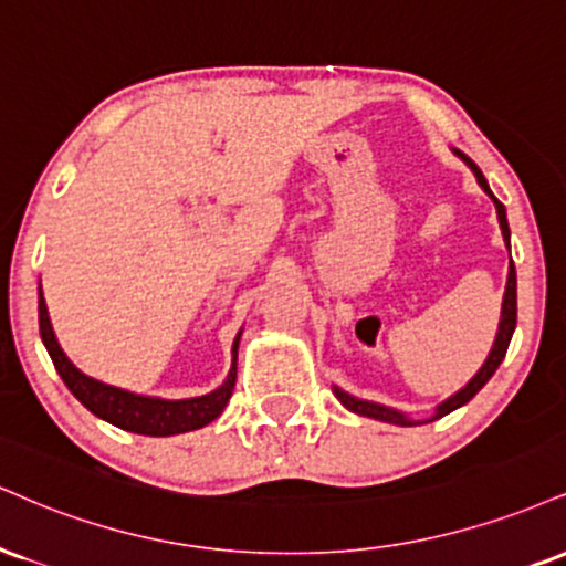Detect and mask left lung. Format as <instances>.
Masks as SVG:
<instances>
[{"mask_svg": "<svg viewBox=\"0 0 566 566\" xmlns=\"http://www.w3.org/2000/svg\"><path fill=\"white\" fill-rule=\"evenodd\" d=\"M461 155V153H459ZM461 158L467 160V166L472 168L474 171V176H478V181H480V187L485 189V192L493 197V192H490V187H488V181H485V176H482V171L478 166H474L472 160L467 158V155H461ZM493 202H495V210H499V221H501V231H503V240H506V244H509V221H506V208L501 206L499 200H495L493 197ZM514 326H516V271H514V263L509 265V282H506V295H503V311H501V324H499V337H495V343H493V350H490V356H488V360L485 364H482V369L474 374V379L472 382H469L464 390H459L453 395V398H448L446 403H440L438 406V411H434V417L432 419H440V417H446V413H451V411H455V408H461L464 403H469V400L474 398V395H478L482 387L488 385V379L493 377L495 374V369H499L501 366V360H503V356H506V350H509V343H512V335H514ZM335 395L339 398V403H343L345 408H350V411H356V413H360V417H371V419H379V421H390V424H400V427H411V424H419V421H411V419H406L403 413H398V411H392V408H385V406H379V403H369V400H358V398H353V395H348V392H343L339 390V387H335ZM432 419H427V421H432Z\"/></svg>", "mask_w": 566, "mask_h": 566, "instance_id": "8db88e82", "label": "left lung"}]
</instances>
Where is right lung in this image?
Here are the masks:
<instances>
[{"label":"right lung","instance_id":"1","mask_svg":"<svg viewBox=\"0 0 566 566\" xmlns=\"http://www.w3.org/2000/svg\"><path fill=\"white\" fill-rule=\"evenodd\" d=\"M39 332L50 353L54 369L67 390L84 403L94 417L111 421V424L120 427L126 432L149 434V438H168V434H181L200 430L213 421L218 413L229 403L231 392H234L237 382V348H240V337L234 339V360H231V371L218 390L202 395V398H187V400H160V398H142V395L118 390V387L102 385L97 379L81 374L65 353L60 350L57 339H54L50 313H46L44 297L39 295Z\"/></svg>","mask_w":566,"mask_h":566}]
</instances>
